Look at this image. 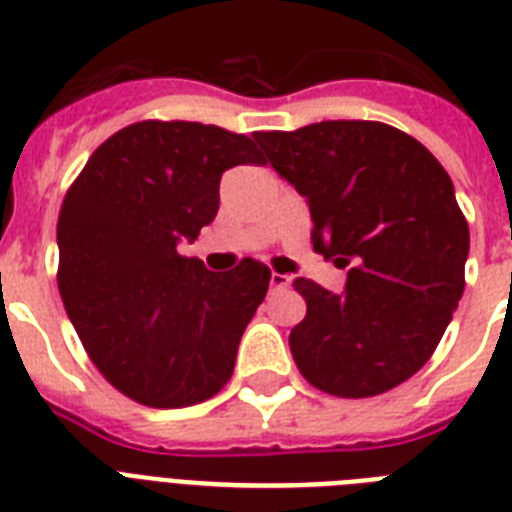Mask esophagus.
<instances>
[{"label":"esophagus","mask_w":512,"mask_h":512,"mask_svg":"<svg viewBox=\"0 0 512 512\" xmlns=\"http://www.w3.org/2000/svg\"><path fill=\"white\" fill-rule=\"evenodd\" d=\"M289 284V276H284V273H271V287H287Z\"/></svg>","instance_id":"34e87169"}]
</instances>
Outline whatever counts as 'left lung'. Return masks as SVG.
<instances>
[{
  "label": "left lung",
  "mask_w": 512,
  "mask_h": 512,
  "mask_svg": "<svg viewBox=\"0 0 512 512\" xmlns=\"http://www.w3.org/2000/svg\"><path fill=\"white\" fill-rule=\"evenodd\" d=\"M311 207L313 249L348 268L335 295L295 279L305 319L289 348L313 388L369 398L420 372L465 289L468 220L452 177L412 135L382 122L255 132Z\"/></svg>",
  "instance_id": "8db88e82"
}]
</instances>
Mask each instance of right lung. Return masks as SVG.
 <instances>
[{"label":"right lung","mask_w":512,"mask_h":512,"mask_svg":"<svg viewBox=\"0 0 512 512\" xmlns=\"http://www.w3.org/2000/svg\"><path fill=\"white\" fill-rule=\"evenodd\" d=\"M263 164L215 124L138 122L87 159L58 217V289L87 356L116 390L154 409L207 401L231 380L268 265L223 273L177 252L220 207V177Z\"/></svg>","instance_id":"right-lung-1"}]
</instances>
